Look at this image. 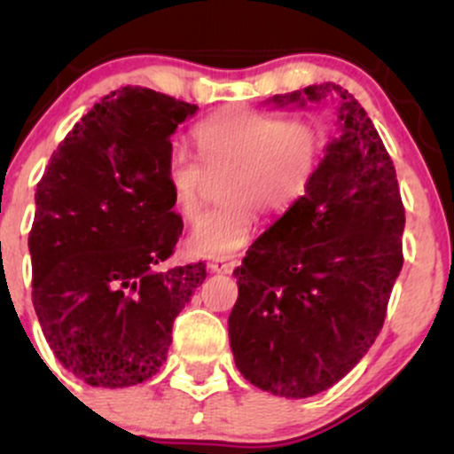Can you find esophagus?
Returning a JSON list of instances; mask_svg holds the SVG:
<instances>
[{
  "label": "esophagus",
  "mask_w": 454,
  "mask_h": 454,
  "mask_svg": "<svg viewBox=\"0 0 454 454\" xmlns=\"http://www.w3.org/2000/svg\"><path fill=\"white\" fill-rule=\"evenodd\" d=\"M234 267H237L234 260H213V262H209L213 273H232Z\"/></svg>",
  "instance_id": "34e87169"
}]
</instances>
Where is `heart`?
Here are the masks:
<instances>
[{"instance_id": "b5f03b06", "label": "heart", "mask_w": 454, "mask_h": 454, "mask_svg": "<svg viewBox=\"0 0 454 454\" xmlns=\"http://www.w3.org/2000/svg\"><path fill=\"white\" fill-rule=\"evenodd\" d=\"M200 155L173 151L166 164L170 198L184 220H194L211 181L223 179V205L202 215L187 237L196 258H228L249 243L256 211L279 215L309 192L326 149L316 117H275L260 111L223 113L194 129Z\"/></svg>"}]
</instances>
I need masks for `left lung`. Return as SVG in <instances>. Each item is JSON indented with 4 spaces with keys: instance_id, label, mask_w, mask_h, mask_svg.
<instances>
[{
    "instance_id": "left-lung-1",
    "label": "left lung",
    "mask_w": 454,
    "mask_h": 454,
    "mask_svg": "<svg viewBox=\"0 0 454 454\" xmlns=\"http://www.w3.org/2000/svg\"><path fill=\"white\" fill-rule=\"evenodd\" d=\"M340 98L341 134L309 192L254 241L234 269L228 317L237 369L254 387L303 399L331 388L380 335L399 270L405 209L397 173L372 119L335 85L269 98L305 106Z\"/></svg>"
}]
</instances>
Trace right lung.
Masks as SVG:
<instances>
[{
  "mask_svg": "<svg viewBox=\"0 0 454 454\" xmlns=\"http://www.w3.org/2000/svg\"><path fill=\"white\" fill-rule=\"evenodd\" d=\"M187 104L143 87L102 98L51 155L29 232L35 316L51 350L85 384L123 388L160 372L173 322L205 262L160 270L184 220L166 164Z\"/></svg>",
  "mask_w": 454,
  "mask_h": 454,
  "instance_id": "obj_1",
  "label": "right lung"
}]
</instances>
